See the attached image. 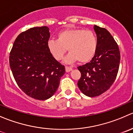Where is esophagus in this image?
Instances as JSON below:
<instances>
[{"label":"esophagus","instance_id":"34e87169","mask_svg":"<svg viewBox=\"0 0 133 133\" xmlns=\"http://www.w3.org/2000/svg\"><path fill=\"white\" fill-rule=\"evenodd\" d=\"M72 68L71 67H68V66H65V71L66 72H69L71 71H72Z\"/></svg>","mask_w":133,"mask_h":133}]
</instances>
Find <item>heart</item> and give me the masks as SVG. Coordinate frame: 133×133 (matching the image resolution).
<instances>
[{"mask_svg":"<svg viewBox=\"0 0 133 133\" xmlns=\"http://www.w3.org/2000/svg\"><path fill=\"white\" fill-rule=\"evenodd\" d=\"M47 47L56 60H62L68 49L70 52L65 58V62L71 64L78 60L80 63H86L95 55L97 41L91 31L82 28H69L59 32L57 39H50Z\"/></svg>","mask_w":133,"mask_h":133,"instance_id":"1","label":"heart"}]
</instances>
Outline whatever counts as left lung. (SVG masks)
<instances>
[{"label":"left lung","instance_id":"left-lung-1","mask_svg":"<svg viewBox=\"0 0 133 133\" xmlns=\"http://www.w3.org/2000/svg\"><path fill=\"white\" fill-rule=\"evenodd\" d=\"M97 47L91 61L78 67L81 73L78 88L85 95L96 97L109 90L116 78L120 62L118 44L110 32L94 25Z\"/></svg>","mask_w":133,"mask_h":133}]
</instances>
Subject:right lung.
Masks as SVG:
<instances>
[{
	"instance_id": "right-lung-1",
	"label": "right lung",
	"mask_w": 133,
	"mask_h": 133,
	"mask_svg": "<svg viewBox=\"0 0 133 133\" xmlns=\"http://www.w3.org/2000/svg\"><path fill=\"white\" fill-rule=\"evenodd\" d=\"M47 26L33 27L17 37L10 54V66L17 84L27 95L45 100L57 90L65 67L47 47Z\"/></svg>"
}]
</instances>
